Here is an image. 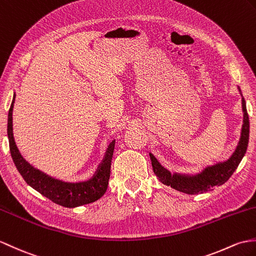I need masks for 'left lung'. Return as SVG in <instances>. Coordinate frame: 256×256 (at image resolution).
Here are the masks:
<instances>
[{
  "mask_svg": "<svg viewBox=\"0 0 256 256\" xmlns=\"http://www.w3.org/2000/svg\"><path fill=\"white\" fill-rule=\"evenodd\" d=\"M240 90V88H239ZM241 92V90H240ZM242 96V94H241ZM242 110H243V126L241 130V138L234 152L231 157L222 162H218L214 166H210L196 174H172L158 162L155 156L150 154L152 170L158 176L159 181L170 186L172 188L179 192L186 194H198L210 191L215 186H222L224 182L229 180V178L234 174V172L244 157L248 144L250 135V122L246 111V100L242 97Z\"/></svg>",
  "mask_w": 256,
  "mask_h": 256,
  "instance_id": "8db88e82",
  "label": "left lung"
}]
</instances>
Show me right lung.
I'll return each instance as SVG.
<instances>
[{"instance_id":"1","label":"right lung","mask_w":256,"mask_h":256,"mask_svg":"<svg viewBox=\"0 0 256 256\" xmlns=\"http://www.w3.org/2000/svg\"><path fill=\"white\" fill-rule=\"evenodd\" d=\"M15 102V94L12 101L10 108L8 111V135L10 142V150L13 162L17 170L26 181L28 186H30L36 191L51 200L53 203L61 205L68 208H74L85 204L92 203L102 196L108 188L111 160L114 156V142L112 140L106 152L102 162L100 164L96 174L92 179L82 182H63L61 180L54 179L40 170L34 168L30 164H28L22 158L17 148L14 136H13V108Z\"/></svg>"}]
</instances>
